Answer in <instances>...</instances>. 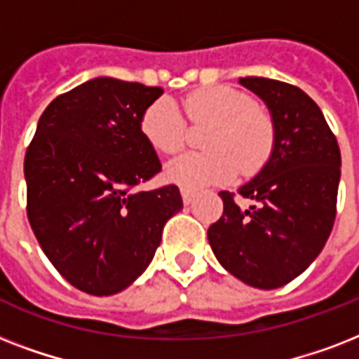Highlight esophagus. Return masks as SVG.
<instances>
[{
    "label": "esophagus",
    "instance_id": "obj_1",
    "mask_svg": "<svg viewBox=\"0 0 359 359\" xmlns=\"http://www.w3.org/2000/svg\"><path fill=\"white\" fill-rule=\"evenodd\" d=\"M194 194H196V191L191 190V188H188V186H180V196H182L184 205H190L191 199H194Z\"/></svg>",
    "mask_w": 359,
    "mask_h": 359
}]
</instances>
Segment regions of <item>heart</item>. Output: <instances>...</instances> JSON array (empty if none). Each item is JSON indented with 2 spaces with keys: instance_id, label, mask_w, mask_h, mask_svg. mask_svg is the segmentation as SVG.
I'll return each mask as SVG.
<instances>
[{
  "instance_id": "b5f03b06",
  "label": "heart",
  "mask_w": 359,
  "mask_h": 359,
  "mask_svg": "<svg viewBox=\"0 0 359 359\" xmlns=\"http://www.w3.org/2000/svg\"><path fill=\"white\" fill-rule=\"evenodd\" d=\"M194 124L210 123L207 152H190L168 168L169 179L199 188L231 180L236 173L253 175L264 168L276 147V123L248 93L227 86L196 89L182 98ZM141 134L154 151L177 154L186 143V119L169 97L154 100L143 111Z\"/></svg>"
}]
</instances>
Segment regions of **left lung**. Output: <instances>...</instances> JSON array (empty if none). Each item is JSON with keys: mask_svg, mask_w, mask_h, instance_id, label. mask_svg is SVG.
I'll use <instances>...</instances> for the list:
<instances>
[{"mask_svg": "<svg viewBox=\"0 0 359 359\" xmlns=\"http://www.w3.org/2000/svg\"><path fill=\"white\" fill-rule=\"evenodd\" d=\"M240 83L266 102L276 147L261 173L240 186L251 199L219 191L222 218L208 227L214 255L240 281L278 289L298 278L328 240L337 212L341 151L323 111L300 87L248 76Z\"/></svg>", "mask_w": 359, "mask_h": 359, "instance_id": "1", "label": "left lung"}]
</instances>
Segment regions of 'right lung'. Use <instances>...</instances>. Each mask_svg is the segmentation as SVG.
<instances>
[{"mask_svg":"<svg viewBox=\"0 0 359 359\" xmlns=\"http://www.w3.org/2000/svg\"><path fill=\"white\" fill-rule=\"evenodd\" d=\"M162 87L95 78L53 98L24 160L27 219L72 287L109 296L140 278L162 229L182 208L175 184L143 191L162 171L141 115Z\"/></svg>","mask_w":359,"mask_h":359,"instance_id":"add662e5","label":"right lung"}]
</instances>
